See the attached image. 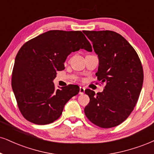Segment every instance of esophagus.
<instances>
[{
  "label": "esophagus",
  "instance_id": "1",
  "mask_svg": "<svg viewBox=\"0 0 154 154\" xmlns=\"http://www.w3.org/2000/svg\"><path fill=\"white\" fill-rule=\"evenodd\" d=\"M85 88L84 87H82V86H80V89H79V94L81 95H83V94L85 93Z\"/></svg>",
  "mask_w": 154,
  "mask_h": 154
}]
</instances>
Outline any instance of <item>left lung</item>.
<instances>
[{
    "label": "left lung",
    "instance_id": "1",
    "mask_svg": "<svg viewBox=\"0 0 154 154\" xmlns=\"http://www.w3.org/2000/svg\"><path fill=\"white\" fill-rule=\"evenodd\" d=\"M99 60L98 80L106 83L103 92L85 90L90 102L84 109L91 122L109 128L121 124L137 103L143 71L137 53L120 34L111 31H83Z\"/></svg>",
    "mask_w": 154,
    "mask_h": 154
}]
</instances>
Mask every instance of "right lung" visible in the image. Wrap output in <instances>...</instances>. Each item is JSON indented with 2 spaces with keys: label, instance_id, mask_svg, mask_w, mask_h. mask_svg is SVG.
<instances>
[{
  "label": "right lung",
  "instance_id": "add662e5",
  "mask_svg": "<svg viewBox=\"0 0 154 154\" xmlns=\"http://www.w3.org/2000/svg\"><path fill=\"white\" fill-rule=\"evenodd\" d=\"M92 51L81 31L54 30L24 43L13 68L11 85L20 113L38 125L53 123L62 114L64 106L79 94L77 85L56 89V71L65 69L64 62L71 52Z\"/></svg>",
  "mask_w": 154,
  "mask_h": 154
}]
</instances>
